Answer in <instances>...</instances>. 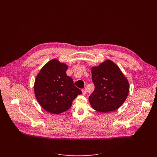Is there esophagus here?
<instances>
[{"label":"esophagus","instance_id":"34e87169","mask_svg":"<svg viewBox=\"0 0 157 157\" xmlns=\"http://www.w3.org/2000/svg\"><path fill=\"white\" fill-rule=\"evenodd\" d=\"M82 94L83 95H85L86 94V92L85 90H84V89H82Z\"/></svg>","mask_w":157,"mask_h":157}]
</instances>
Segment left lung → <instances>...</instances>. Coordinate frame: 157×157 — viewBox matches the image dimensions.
Listing matches in <instances>:
<instances>
[{
    "label": "left lung",
    "mask_w": 157,
    "mask_h": 157,
    "mask_svg": "<svg viewBox=\"0 0 157 157\" xmlns=\"http://www.w3.org/2000/svg\"><path fill=\"white\" fill-rule=\"evenodd\" d=\"M94 90L89 101L94 110L109 113L121 107L129 92L127 79L116 63L107 59L91 69Z\"/></svg>",
    "instance_id": "left-lung-1"
}]
</instances>
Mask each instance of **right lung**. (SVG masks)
<instances>
[{"instance_id":"right-lung-1","label":"right lung","mask_w":157,"mask_h":157,"mask_svg":"<svg viewBox=\"0 0 157 157\" xmlns=\"http://www.w3.org/2000/svg\"><path fill=\"white\" fill-rule=\"evenodd\" d=\"M68 66L58 59L44 65L35 81V97L40 105L48 113L58 114L68 110L73 101L82 94L73 79L66 75Z\"/></svg>"}]
</instances>
